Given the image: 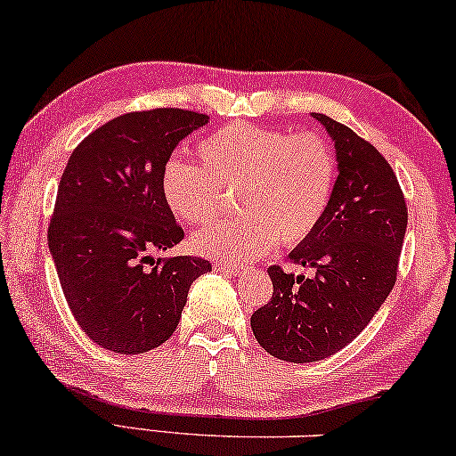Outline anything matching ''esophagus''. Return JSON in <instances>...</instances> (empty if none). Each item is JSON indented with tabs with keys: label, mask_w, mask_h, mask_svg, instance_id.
I'll return each instance as SVG.
<instances>
[{
	"label": "esophagus",
	"mask_w": 456,
	"mask_h": 456,
	"mask_svg": "<svg viewBox=\"0 0 456 456\" xmlns=\"http://www.w3.org/2000/svg\"><path fill=\"white\" fill-rule=\"evenodd\" d=\"M214 267L218 271H224V273H240L242 267L240 265H234V263H224V261H216Z\"/></svg>",
	"instance_id": "obj_1"
}]
</instances>
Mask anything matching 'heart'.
<instances>
[{
	"instance_id": "obj_1",
	"label": "heart",
	"mask_w": 456,
	"mask_h": 456,
	"mask_svg": "<svg viewBox=\"0 0 456 456\" xmlns=\"http://www.w3.org/2000/svg\"><path fill=\"white\" fill-rule=\"evenodd\" d=\"M201 165L171 159L160 173L169 212L185 224L214 220L236 195L238 214L191 238L206 256L248 263L275 242L296 247L310 238L330 206L338 160L326 138L312 132L234 124L204 138Z\"/></svg>"
}]
</instances>
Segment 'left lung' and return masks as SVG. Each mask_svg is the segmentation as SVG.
<instances>
[{
  "mask_svg": "<svg viewBox=\"0 0 456 456\" xmlns=\"http://www.w3.org/2000/svg\"><path fill=\"white\" fill-rule=\"evenodd\" d=\"M312 116L332 138L338 177L320 226L289 261L316 273L296 277L273 265V297L250 318L258 345L289 362L326 359L365 330L394 289L408 226L402 187L381 152L330 116Z\"/></svg>",
  "mask_w": 456,
  "mask_h": 456,
  "instance_id": "obj_1",
  "label": "left lung"
}]
</instances>
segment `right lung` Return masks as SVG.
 I'll list each match as a JSON object with an SVG mask.
<instances>
[{
  "instance_id": "1",
  "label": "right lung",
  "mask_w": 456,
  "mask_h": 456,
  "mask_svg": "<svg viewBox=\"0 0 456 456\" xmlns=\"http://www.w3.org/2000/svg\"><path fill=\"white\" fill-rule=\"evenodd\" d=\"M208 120L179 108L130 111L91 132L62 171L48 248L77 324L111 353L169 340L189 287L212 271L200 256L152 258L185 236L165 206L160 173Z\"/></svg>"
}]
</instances>
